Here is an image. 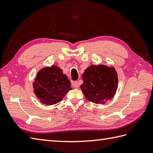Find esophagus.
<instances>
[{
    "instance_id": "34e87169",
    "label": "esophagus",
    "mask_w": 153,
    "mask_h": 153,
    "mask_svg": "<svg viewBox=\"0 0 153 153\" xmlns=\"http://www.w3.org/2000/svg\"><path fill=\"white\" fill-rule=\"evenodd\" d=\"M71 85H72L74 88H77L79 87V83L78 82H72Z\"/></svg>"
}]
</instances>
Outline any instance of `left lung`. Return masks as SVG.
<instances>
[{
  "label": "left lung",
  "mask_w": 153,
  "mask_h": 153,
  "mask_svg": "<svg viewBox=\"0 0 153 153\" xmlns=\"http://www.w3.org/2000/svg\"><path fill=\"white\" fill-rule=\"evenodd\" d=\"M80 86L85 98L96 104H104L113 98L118 88V75L115 69L100 64L91 65L82 75Z\"/></svg>",
  "instance_id": "8db88e82"
}]
</instances>
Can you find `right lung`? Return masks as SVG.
I'll return each instance as SVG.
<instances>
[{"label":"right lung","mask_w":153,"mask_h":153,"mask_svg":"<svg viewBox=\"0 0 153 153\" xmlns=\"http://www.w3.org/2000/svg\"><path fill=\"white\" fill-rule=\"evenodd\" d=\"M34 93L41 102L52 105L60 102L71 89L70 80L59 67L52 66L39 71L33 83Z\"/></svg>","instance_id":"1"}]
</instances>
